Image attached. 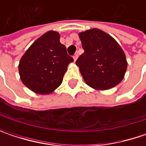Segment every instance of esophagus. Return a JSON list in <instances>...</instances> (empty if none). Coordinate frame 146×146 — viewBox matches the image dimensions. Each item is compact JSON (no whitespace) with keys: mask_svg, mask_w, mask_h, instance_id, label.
<instances>
[{"mask_svg":"<svg viewBox=\"0 0 146 146\" xmlns=\"http://www.w3.org/2000/svg\"><path fill=\"white\" fill-rule=\"evenodd\" d=\"M78 56H79V55H78V53H76V54L73 56V58H74V61H75V62H76V60H77V58H78Z\"/></svg>","mask_w":146,"mask_h":146,"instance_id":"obj_1","label":"esophagus"}]
</instances>
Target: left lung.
Returning <instances> with one entry per match:
<instances>
[{
    "label": "left lung",
    "instance_id": "obj_1",
    "mask_svg": "<svg viewBox=\"0 0 146 146\" xmlns=\"http://www.w3.org/2000/svg\"><path fill=\"white\" fill-rule=\"evenodd\" d=\"M84 52L76 61L88 86L106 90L119 84L127 67L126 56L115 39L98 28L79 34Z\"/></svg>",
    "mask_w": 146,
    "mask_h": 146
}]
</instances>
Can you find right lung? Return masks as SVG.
Returning a JSON list of instances; mask_svg holds the SVG:
<instances>
[{"label": "right lung", "mask_w": 146, "mask_h": 146, "mask_svg": "<svg viewBox=\"0 0 146 146\" xmlns=\"http://www.w3.org/2000/svg\"><path fill=\"white\" fill-rule=\"evenodd\" d=\"M59 40L58 32L47 31L31 44L20 59L21 80L34 93H53L62 84L69 63L74 61Z\"/></svg>", "instance_id": "add662e5"}]
</instances>
